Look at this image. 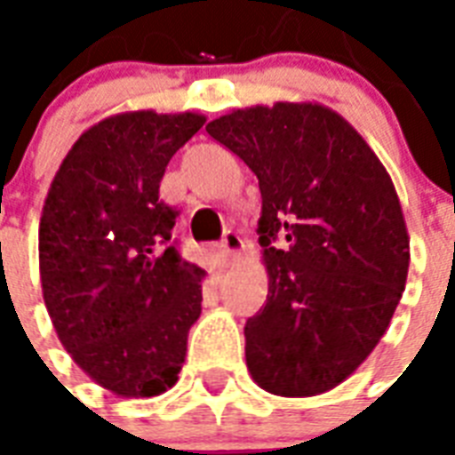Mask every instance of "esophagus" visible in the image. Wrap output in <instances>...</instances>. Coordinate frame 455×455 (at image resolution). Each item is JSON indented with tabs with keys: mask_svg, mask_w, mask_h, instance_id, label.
Returning a JSON list of instances; mask_svg holds the SVG:
<instances>
[{
	"mask_svg": "<svg viewBox=\"0 0 455 455\" xmlns=\"http://www.w3.org/2000/svg\"><path fill=\"white\" fill-rule=\"evenodd\" d=\"M221 248H224L227 257H231V259H238V257H241V250L245 248V243H243V238L235 234V231H227V234H224V238H221Z\"/></svg>",
	"mask_w": 455,
	"mask_h": 455,
	"instance_id": "1",
	"label": "esophagus"
}]
</instances>
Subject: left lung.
<instances>
[{
  "label": "left lung",
  "mask_w": 455,
  "mask_h": 455,
  "mask_svg": "<svg viewBox=\"0 0 455 455\" xmlns=\"http://www.w3.org/2000/svg\"><path fill=\"white\" fill-rule=\"evenodd\" d=\"M207 134L255 172L267 304L245 323L252 380L278 396L338 387L380 342L409 276V231L385 164L321 103L231 110ZM278 235L283 251L273 248Z\"/></svg>",
  "instance_id": "1"
}]
</instances>
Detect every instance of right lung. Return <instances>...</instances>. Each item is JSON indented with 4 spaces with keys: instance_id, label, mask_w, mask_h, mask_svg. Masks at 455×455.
<instances>
[{
    "instance_id": "add662e5",
    "label": "right lung",
    "mask_w": 455,
    "mask_h": 455,
    "mask_svg": "<svg viewBox=\"0 0 455 455\" xmlns=\"http://www.w3.org/2000/svg\"><path fill=\"white\" fill-rule=\"evenodd\" d=\"M198 113L130 110L92 124L63 157L39 220L42 295L60 345L101 387L148 399L179 380L205 271L172 243L160 200Z\"/></svg>"
}]
</instances>
